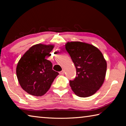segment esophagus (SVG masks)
<instances>
[{
	"mask_svg": "<svg viewBox=\"0 0 126 126\" xmlns=\"http://www.w3.org/2000/svg\"><path fill=\"white\" fill-rule=\"evenodd\" d=\"M64 73V70H62V71L59 72V74H63Z\"/></svg>",
	"mask_w": 126,
	"mask_h": 126,
	"instance_id": "obj_1",
	"label": "esophagus"
}]
</instances>
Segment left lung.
Masks as SVG:
<instances>
[{
  "label": "left lung",
  "instance_id": "obj_1",
  "mask_svg": "<svg viewBox=\"0 0 126 126\" xmlns=\"http://www.w3.org/2000/svg\"><path fill=\"white\" fill-rule=\"evenodd\" d=\"M65 49L76 68V77L69 81L77 95L87 97L100 88L105 78L107 63L98 49L80 42H68Z\"/></svg>",
  "mask_w": 126,
  "mask_h": 126
}]
</instances>
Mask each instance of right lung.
<instances>
[{
  "label": "right lung",
  "instance_id": "add662e5",
  "mask_svg": "<svg viewBox=\"0 0 126 126\" xmlns=\"http://www.w3.org/2000/svg\"><path fill=\"white\" fill-rule=\"evenodd\" d=\"M54 48L52 45L39 44L32 47L19 61L16 73L19 83L24 90L34 96L47 93L57 72L52 69V63L46 59Z\"/></svg>",
  "mask_w": 126,
  "mask_h": 126
}]
</instances>
